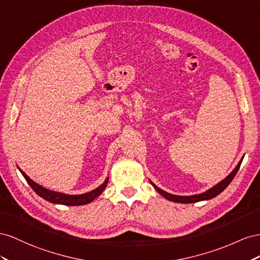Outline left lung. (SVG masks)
<instances>
[{
	"label": "left lung",
	"mask_w": 260,
	"mask_h": 260,
	"mask_svg": "<svg viewBox=\"0 0 260 260\" xmlns=\"http://www.w3.org/2000/svg\"><path fill=\"white\" fill-rule=\"evenodd\" d=\"M244 159V155L242 157V159L240 160V162L237 163V166L234 168L233 171L230 173L225 179L222 180L221 182H219L218 184L214 185V186H212L211 188L207 189L206 191H203L200 192V194H195V195H190V196H180V195H173V194H170V192L168 191H165L163 189L159 188L157 185L153 184L150 180V184L153 186V188L157 190L159 194L161 196L165 197L166 199L168 200H171V202L173 203H181V204H191V203H198V202H203V200H209V199H212L213 197L218 196L220 192L223 191L228 186L229 184L232 182V180L234 179V176L236 175L237 171H239V169L241 167V163Z\"/></svg>",
	"instance_id": "1"
}]
</instances>
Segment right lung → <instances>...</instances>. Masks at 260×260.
Returning a JSON list of instances; mask_svg holds the SVG:
<instances>
[{"mask_svg": "<svg viewBox=\"0 0 260 260\" xmlns=\"http://www.w3.org/2000/svg\"><path fill=\"white\" fill-rule=\"evenodd\" d=\"M18 168V167H17ZM20 173L23 174V176L25 177V180L27 181V183L30 185V187L38 194L41 198L46 199L47 202H50L52 204H57V205H65V206H81V205H87L89 203L93 202V200L99 197L102 191L105 190V188L107 187L108 182H109V176L106 179V181L103 182L100 186H98L97 188H94L91 191L85 192V194H80V195H69V194H64V192H60V191H55L52 190L49 188H46L41 186L38 183H36L35 181H32L30 177H29L23 170L19 169Z\"/></svg>", "mask_w": 260, "mask_h": 260, "instance_id": "add662e5", "label": "right lung"}]
</instances>
